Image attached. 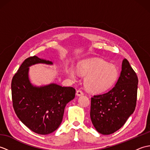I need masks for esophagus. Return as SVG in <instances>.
I'll list each match as a JSON object with an SVG mask.
<instances>
[{
  "label": "esophagus",
  "instance_id": "esophagus-1",
  "mask_svg": "<svg viewBox=\"0 0 150 150\" xmlns=\"http://www.w3.org/2000/svg\"><path fill=\"white\" fill-rule=\"evenodd\" d=\"M83 92L81 90H77V92H76V95H77V96H81V95H83Z\"/></svg>",
  "mask_w": 150,
  "mask_h": 150
}]
</instances>
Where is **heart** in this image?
I'll use <instances>...</instances> for the list:
<instances>
[{
	"label": "heart",
	"mask_w": 150,
	"mask_h": 150,
	"mask_svg": "<svg viewBox=\"0 0 150 150\" xmlns=\"http://www.w3.org/2000/svg\"><path fill=\"white\" fill-rule=\"evenodd\" d=\"M69 77L76 79L77 71L71 67H66ZM78 70L85 76L84 86L92 93H102L115 83L119 71L115 66L102 59H86L79 63Z\"/></svg>",
	"instance_id": "1"
}]
</instances>
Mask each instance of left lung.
Listing matches in <instances>:
<instances>
[{
    "mask_svg": "<svg viewBox=\"0 0 150 150\" xmlns=\"http://www.w3.org/2000/svg\"><path fill=\"white\" fill-rule=\"evenodd\" d=\"M138 82L136 73L124 59L115 86L107 93L91 97L90 117L98 133L110 135L115 132L134 112Z\"/></svg>",
    "mask_w": 150,
    "mask_h": 150,
    "instance_id": "obj_1",
    "label": "left lung"
}]
</instances>
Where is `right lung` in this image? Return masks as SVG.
<instances>
[{
	"label": "right lung",
	"instance_id": "1",
	"mask_svg": "<svg viewBox=\"0 0 150 150\" xmlns=\"http://www.w3.org/2000/svg\"><path fill=\"white\" fill-rule=\"evenodd\" d=\"M36 64L52 65L50 60L30 57L22 62L11 81V95L15 112L31 131L40 135L55 132L61 124L64 108L75 96L72 87L55 83L36 86L31 83L29 69Z\"/></svg>",
	"mask_w": 150,
	"mask_h": 150
}]
</instances>
